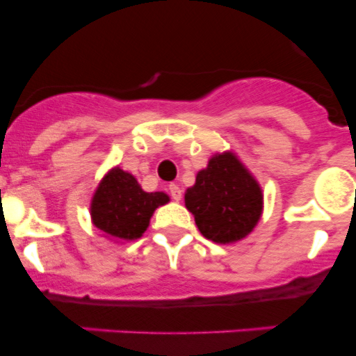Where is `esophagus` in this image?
<instances>
[{
	"mask_svg": "<svg viewBox=\"0 0 356 356\" xmlns=\"http://www.w3.org/2000/svg\"><path fill=\"white\" fill-rule=\"evenodd\" d=\"M169 194H171V197L175 201H180L181 200V188H180V185H176V184L169 185Z\"/></svg>",
	"mask_w": 356,
	"mask_h": 356,
	"instance_id": "obj_1",
	"label": "esophagus"
}]
</instances>
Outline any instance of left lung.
<instances>
[{
  "label": "left lung",
  "instance_id": "8db88e82",
  "mask_svg": "<svg viewBox=\"0 0 356 356\" xmlns=\"http://www.w3.org/2000/svg\"><path fill=\"white\" fill-rule=\"evenodd\" d=\"M185 207L203 237L232 244L253 232L264 209L259 181L232 151L216 153L185 193Z\"/></svg>",
  "mask_w": 356,
  "mask_h": 356
}]
</instances>
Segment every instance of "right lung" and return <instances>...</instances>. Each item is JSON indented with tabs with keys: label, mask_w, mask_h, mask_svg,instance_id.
Segmentation results:
<instances>
[{
	"label": "right lung",
	"mask_w": 356,
	"mask_h": 356,
	"mask_svg": "<svg viewBox=\"0 0 356 356\" xmlns=\"http://www.w3.org/2000/svg\"><path fill=\"white\" fill-rule=\"evenodd\" d=\"M168 201L165 193H144L135 176L114 168L97 185L90 201V217L106 237L135 241L147 229L153 212Z\"/></svg>",
	"instance_id": "1"
}]
</instances>
